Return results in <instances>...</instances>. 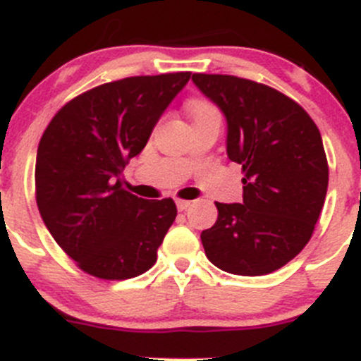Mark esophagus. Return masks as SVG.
Listing matches in <instances>:
<instances>
[{"label":"esophagus","mask_w":361,"mask_h":361,"mask_svg":"<svg viewBox=\"0 0 361 361\" xmlns=\"http://www.w3.org/2000/svg\"><path fill=\"white\" fill-rule=\"evenodd\" d=\"M190 204H192V201H187V200H178L176 201V207H178V210H180V212H185L188 207H190Z\"/></svg>","instance_id":"esophagus-1"}]
</instances>
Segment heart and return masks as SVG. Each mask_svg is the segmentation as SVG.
Segmentation results:
<instances>
[{"label": "heart", "instance_id": "heart-1", "mask_svg": "<svg viewBox=\"0 0 361 361\" xmlns=\"http://www.w3.org/2000/svg\"><path fill=\"white\" fill-rule=\"evenodd\" d=\"M188 112H190L192 121H201V119H204V117L219 116L217 109H215L214 104L208 103V101H204V99L192 101V103L188 104Z\"/></svg>", "mask_w": 361, "mask_h": 361}]
</instances>
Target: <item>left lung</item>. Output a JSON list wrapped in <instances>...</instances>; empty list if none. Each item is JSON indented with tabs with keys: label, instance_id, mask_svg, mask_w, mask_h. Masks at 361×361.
<instances>
[{
	"label": "left lung",
	"instance_id": "8db88e82",
	"mask_svg": "<svg viewBox=\"0 0 361 361\" xmlns=\"http://www.w3.org/2000/svg\"><path fill=\"white\" fill-rule=\"evenodd\" d=\"M226 117V153L242 165V203H215L201 233L207 258L230 274L278 271L308 244L328 192L321 131L285 94L228 74H192Z\"/></svg>",
	"mask_w": 361,
	"mask_h": 361
}]
</instances>
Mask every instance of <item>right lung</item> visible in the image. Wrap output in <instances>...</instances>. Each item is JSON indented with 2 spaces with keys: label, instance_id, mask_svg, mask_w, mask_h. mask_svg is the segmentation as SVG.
I'll return each mask as SVG.
<instances>
[{
  "label": "right lung",
  "instance_id": "1",
  "mask_svg": "<svg viewBox=\"0 0 361 361\" xmlns=\"http://www.w3.org/2000/svg\"><path fill=\"white\" fill-rule=\"evenodd\" d=\"M190 73L133 76L96 87L62 106L37 149V207L56 244L82 271L128 279L157 262L176 219L171 200L147 201L121 187Z\"/></svg>",
  "mask_w": 361,
  "mask_h": 361
}]
</instances>
